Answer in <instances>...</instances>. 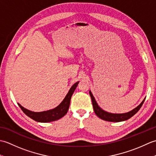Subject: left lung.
Wrapping results in <instances>:
<instances>
[{
    "label": "left lung",
    "instance_id": "8db88e82",
    "mask_svg": "<svg viewBox=\"0 0 156 156\" xmlns=\"http://www.w3.org/2000/svg\"><path fill=\"white\" fill-rule=\"evenodd\" d=\"M89 94L92 99V106H93L94 111L95 114L97 116L102 119V120L107 121H110V122H121L124 121H127L129 119L133 117V116L136 114L140 110V108L141 107L142 105L144 104L145 101V98L144 99L143 101H142L140 105H138L136 108H135L133 110L129 111L128 112H125V113H111V112H108L107 111H104L103 109H102L100 107H99L98 105L97 104V101H96L95 98L94 97L93 94H92L91 91H89Z\"/></svg>",
    "mask_w": 156,
    "mask_h": 156
}]
</instances>
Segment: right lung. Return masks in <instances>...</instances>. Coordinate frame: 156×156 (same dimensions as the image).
<instances>
[{"label":"right lung","instance_id":"obj_1","mask_svg":"<svg viewBox=\"0 0 156 156\" xmlns=\"http://www.w3.org/2000/svg\"><path fill=\"white\" fill-rule=\"evenodd\" d=\"M78 83L79 82H77L73 84L61 103L55 108L50 109V110L41 112H34L22 107L19 103H18V105L26 115H27L29 117L34 119L35 121L40 122H49L55 121L61 119L67 113L69 104H70L71 97L73 93H74L75 89L77 87Z\"/></svg>","mask_w":156,"mask_h":156}]
</instances>
